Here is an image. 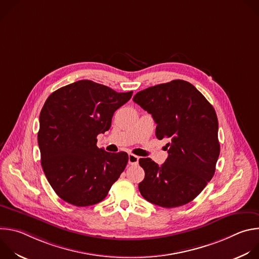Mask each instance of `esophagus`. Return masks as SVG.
<instances>
[{
    "mask_svg": "<svg viewBox=\"0 0 259 259\" xmlns=\"http://www.w3.org/2000/svg\"><path fill=\"white\" fill-rule=\"evenodd\" d=\"M138 160L139 158L133 154H129L128 156V162L130 165H137L138 164Z\"/></svg>",
    "mask_w": 259,
    "mask_h": 259,
    "instance_id": "1",
    "label": "esophagus"
}]
</instances>
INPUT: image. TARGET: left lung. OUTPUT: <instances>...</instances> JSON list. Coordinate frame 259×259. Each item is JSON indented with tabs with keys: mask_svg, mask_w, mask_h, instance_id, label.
Returning <instances> with one entry per match:
<instances>
[{
	"mask_svg": "<svg viewBox=\"0 0 259 259\" xmlns=\"http://www.w3.org/2000/svg\"><path fill=\"white\" fill-rule=\"evenodd\" d=\"M133 101L152 115L157 138L169 140L168 158L161 166L150 158L139 159L145 173L138 184L141 196L164 208L190 203L215 172L220 153L215 109L183 80L146 88Z\"/></svg>",
	"mask_w": 259,
	"mask_h": 259,
	"instance_id": "1",
	"label": "left lung"
}]
</instances>
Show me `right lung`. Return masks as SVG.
Here are the masks:
<instances>
[{
    "mask_svg": "<svg viewBox=\"0 0 259 259\" xmlns=\"http://www.w3.org/2000/svg\"><path fill=\"white\" fill-rule=\"evenodd\" d=\"M132 93L81 80L59 88L45 101L38 133L41 164L63 201L78 207L97 204L125 170L127 153L99 149L96 137L110 128L115 112Z\"/></svg>",
    "mask_w": 259,
    "mask_h": 259,
    "instance_id": "1",
    "label": "right lung"
}]
</instances>
